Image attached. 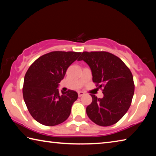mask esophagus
<instances>
[{
  "label": "esophagus",
  "mask_w": 156,
  "mask_h": 156,
  "mask_svg": "<svg viewBox=\"0 0 156 156\" xmlns=\"http://www.w3.org/2000/svg\"><path fill=\"white\" fill-rule=\"evenodd\" d=\"M78 96L79 97H82V96H84V92H83V91H78Z\"/></svg>",
  "instance_id": "esophagus-1"
}]
</instances>
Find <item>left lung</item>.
Listing matches in <instances>:
<instances>
[{
    "mask_svg": "<svg viewBox=\"0 0 156 156\" xmlns=\"http://www.w3.org/2000/svg\"><path fill=\"white\" fill-rule=\"evenodd\" d=\"M79 60L90 67L93 82L104 87L102 98L91 94L87 114L98 125H114L127 112L133 98L135 87L131 71L122 60L106 51H84Z\"/></svg>",
    "mask_w": 156,
    "mask_h": 156,
    "instance_id": "1",
    "label": "left lung"
}]
</instances>
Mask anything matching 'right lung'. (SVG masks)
Returning a JSON list of instances; mask_svg holds the SVG:
<instances>
[{
    "label": "right lung",
    "mask_w": 156,
    "mask_h": 156,
    "mask_svg": "<svg viewBox=\"0 0 156 156\" xmlns=\"http://www.w3.org/2000/svg\"><path fill=\"white\" fill-rule=\"evenodd\" d=\"M80 52L52 51L38 58L25 76L23 98L31 116L46 126H55L67 119L78 98L73 90L59 92V83L67 68Z\"/></svg>",
    "instance_id": "add662e5"
}]
</instances>
